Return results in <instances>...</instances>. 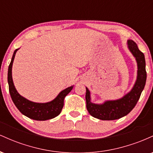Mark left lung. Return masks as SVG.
Instances as JSON below:
<instances>
[{"label":"left lung","instance_id":"left-lung-1","mask_svg":"<svg viewBox=\"0 0 153 153\" xmlns=\"http://www.w3.org/2000/svg\"><path fill=\"white\" fill-rule=\"evenodd\" d=\"M127 47L137 65V75L132 88L121 99L108 100L103 103H95L91 101V92L88 88L85 94L86 108L92 117L101 120H115L127 115L134 108L140 97L147 79L145 55L138 49L133 40H127Z\"/></svg>","mask_w":153,"mask_h":153}]
</instances>
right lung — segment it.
Returning a JSON list of instances; mask_svg holds the SVG:
<instances>
[{
	"label": "right lung",
	"instance_id": "1",
	"mask_svg": "<svg viewBox=\"0 0 153 153\" xmlns=\"http://www.w3.org/2000/svg\"><path fill=\"white\" fill-rule=\"evenodd\" d=\"M19 49L13 52L11 61L8 66V82L9 92L12 101L21 113L31 119L37 121H45L53 119L60 114L64 106V99L71 92L73 85L64 89L52 101L47 103H36L26 99L19 94L13 84L12 78V66L14 57Z\"/></svg>",
	"mask_w": 153,
	"mask_h": 153
}]
</instances>
